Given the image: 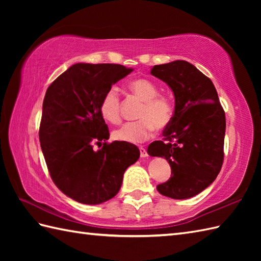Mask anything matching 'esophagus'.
<instances>
[{
    "mask_svg": "<svg viewBox=\"0 0 261 261\" xmlns=\"http://www.w3.org/2000/svg\"><path fill=\"white\" fill-rule=\"evenodd\" d=\"M139 150H140V156L142 157V158H146V157H148V152H147V150L143 147H140L139 148Z\"/></svg>",
    "mask_w": 261,
    "mask_h": 261,
    "instance_id": "1",
    "label": "esophagus"
}]
</instances>
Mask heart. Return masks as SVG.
<instances>
[{
  "label": "heart",
  "instance_id": "heart-1",
  "mask_svg": "<svg viewBox=\"0 0 261 261\" xmlns=\"http://www.w3.org/2000/svg\"><path fill=\"white\" fill-rule=\"evenodd\" d=\"M127 88L142 101V107L138 112L139 121L129 122L112 132L113 139L140 143L153 136L154 130H164L169 126L174 118V105L166 96L158 95V87L146 79H134L127 83ZM121 101L118 91L114 87L104 94L99 105V111L104 120L116 124L121 120Z\"/></svg>",
  "mask_w": 261,
  "mask_h": 261
}]
</instances>
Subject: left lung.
<instances>
[{
    "label": "left lung",
    "instance_id": "left-lung-1",
    "mask_svg": "<svg viewBox=\"0 0 261 261\" xmlns=\"http://www.w3.org/2000/svg\"><path fill=\"white\" fill-rule=\"evenodd\" d=\"M150 74L165 82L175 97L165 141L148 147L151 157L166 158L171 168V177L157 190L170 198H190L212 184L222 167L224 111L212 81L185 60L156 65Z\"/></svg>",
    "mask_w": 261,
    "mask_h": 261
}]
</instances>
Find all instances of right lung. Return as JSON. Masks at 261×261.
<instances>
[{
    "label": "right lung",
    "mask_w": 261,
    "mask_h": 261,
    "mask_svg": "<svg viewBox=\"0 0 261 261\" xmlns=\"http://www.w3.org/2000/svg\"><path fill=\"white\" fill-rule=\"evenodd\" d=\"M132 68L79 63L48 87L39 139L55 184L74 201L96 205L120 191L125 169L140 157L135 145L113 141L99 105L113 84ZM102 146L98 151L92 147Z\"/></svg>",
    "instance_id": "add662e5"
}]
</instances>
